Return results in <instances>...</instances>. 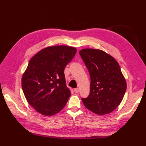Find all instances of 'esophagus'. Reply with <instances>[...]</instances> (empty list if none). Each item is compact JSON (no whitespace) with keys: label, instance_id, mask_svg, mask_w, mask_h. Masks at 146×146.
Masks as SVG:
<instances>
[{"label":"esophagus","instance_id":"34e87169","mask_svg":"<svg viewBox=\"0 0 146 146\" xmlns=\"http://www.w3.org/2000/svg\"><path fill=\"white\" fill-rule=\"evenodd\" d=\"M74 91H75V93H78L79 92V88H76L75 90H74Z\"/></svg>","mask_w":146,"mask_h":146}]
</instances>
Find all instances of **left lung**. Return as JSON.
Returning <instances> with one entry per match:
<instances>
[{"label": "left lung", "mask_w": 146, "mask_h": 146, "mask_svg": "<svg viewBox=\"0 0 146 146\" xmlns=\"http://www.w3.org/2000/svg\"><path fill=\"white\" fill-rule=\"evenodd\" d=\"M79 53L90 76L88 97L82 98L86 108L103 115L113 111L122 102L127 88L119 63L105 51L86 48Z\"/></svg>", "instance_id": "8db88e82"}]
</instances>
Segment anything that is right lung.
Masks as SVG:
<instances>
[{
    "mask_svg": "<svg viewBox=\"0 0 146 146\" xmlns=\"http://www.w3.org/2000/svg\"><path fill=\"white\" fill-rule=\"evenodd\" d=\"M76 52L71 46H49L30 60L22 77V88L27 102L38 113L53 115L66 104L71 92L64 70Z\"/></svg>",
    "mask_w": 146,
    "mask_h": 146,
    "instance_id": "1",
    "label": "right lung"
}]
</instances>
